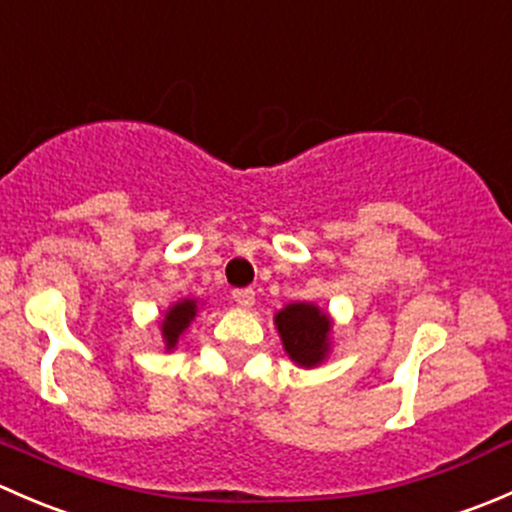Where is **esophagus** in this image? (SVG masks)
Listing matches in <instances>:
<instances>
[{
	"mask_svg": "<svg viewBox=\"0 0 512 512\" xmlns=\"http://www.w3.org/2000/svg\"><path fill=\"white\" fill-rule=\"evenodd\" d=\"M232 299H235L240 307H252V304H255V289H232Z\"/></svg>",
	"mask_w": 512,
	"mask_h": 512,
	"instance_id": "34e87169",
	"label": "esophagus"
}]
</instances>
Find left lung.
<instances>
[{"label":"left lung","instance_id":"8db88e82","mask_svg":"<svg viewBox=\"0 0 512 512\" xmlns=\"http://www.w3.org/2000/svg\"><path fill=\"white\" fill-rule=\"evenodd\" d=\"M275 327L282 337V347L294 364L312 369L327 359L332 319L327 312L309 302H292L275 314Z\"/></svg>","mask_w":512,"mask_h":512}]
</instances>
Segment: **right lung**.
<instances>
[{
	"label": "right lung",
	"mask_w": 512,
	"mask_h": 512,
	"mask_svg": "<svg viewBox=\"0 0 512 512\" xmlns=\"http://www.w3.org/2000/svg\"><path fill=\"white\" fill-rule=\"evenodd\" d=\"M195 314H198V299H180V302H175L173 307L165 312L163 322H160V334H163V342L168 352L175 349L180 334L190 327Z\"/></svg>",
	"instance_id": "obj_1"
}]
</instances>
